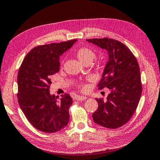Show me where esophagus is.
Returning <instances> with one entry per match:
<instances>
[{"label":"esophagus","mask_w":160,"mask_h":160,"mask_svg":"<svg viewBox=\"0 0 160 160\" xmlns=\"http://www.w3.org/2000/svg\"><path fill=\"white\" fill-rule=\"evenodd\" d=\"M87 98H88V97H82V96H76L75 99H76L77 101H83V100L87 99Z\"/></svg>","instance_id":"esophagus-1"}]
</instances>
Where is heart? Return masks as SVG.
Masks as SVG:
<instances>
[{"label": "heart", "instance_id": "heart-1", "mask_svg": "<svg viewBox=\"0 0 160 160\" xmlns=\"http://www.w3.org/2000/svg\"><path fill=\"white\" fill-rule=\"evenodd\" d=\"M76 57L78 59L81 63H85L86 62H93V60L95 59L96 54L94 52L89 48L83 47L80 48L76 52Z\"/></svg>", "mask_w": 160, "mask_h": 160}]
</instances>
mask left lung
Segmentation results:
<instances>
[{
	"instance_id": "1",
	"label": "left lung",
	"mask_w": 160,
	"mask_h": 160,
	"mask_svg": "<svg viewBox=\"0 0 160 160\" xmlns=\"http://www.w3.org/2000/svg\"><path fill=\"white\" fill-rule=\"evenodd\" d=\"M87 41L108 54L98 88H108L110 94L106 101L96 98L98 107L93 113V120L106 128H118L130 120L140 100L142 85L138 63L129 49L118 40L105 38Z\"/></svg>"
}]
</instances>
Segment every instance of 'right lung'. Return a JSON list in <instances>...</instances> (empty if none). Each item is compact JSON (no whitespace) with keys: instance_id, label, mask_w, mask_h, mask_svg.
I'll return each instance as SVG.
<instances>
[{"instance_id":"right-lung-1","label":"right lung","mask_w":160,"mask_h":160,"mask_svg":"<svg viewBox=\"0 0 160 160\" xmlns=\"http://www.w3.org/2000/svg\"><path fill=\"white\" fill-rule=\"evenodd\" d=\"M77 40L39 45L28 52L17 75L18 103L28 122L35 128L54 133L67 126L72 103L68 94H50L52 75L59 71L60 56Z\"/></svg>"}]
</instances>
